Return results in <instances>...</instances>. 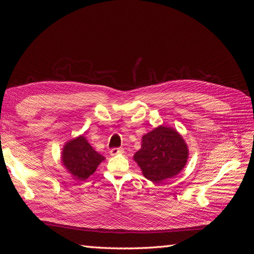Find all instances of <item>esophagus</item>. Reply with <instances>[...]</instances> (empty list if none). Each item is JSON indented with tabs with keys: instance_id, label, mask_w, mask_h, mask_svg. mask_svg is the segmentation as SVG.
I'll list each match as a JSON object with an SVG mask.
<instances>
[{
	"instance_id": "obj_1",
	"label": "esophagus",
	"mask_w": 254,
	"mask_h": 254,
	"mask_svg": "<svg viewBox=\"0 0 254 254\" xmlns=\"http://www.w3.org/2000/svg\"><path fill=\"white\" fill-rule=\"evenodd\" d=\"M109 152H110V156H117L123 152V149L122 148H112V149H110Z\"/></svg>"
}]
</instances>
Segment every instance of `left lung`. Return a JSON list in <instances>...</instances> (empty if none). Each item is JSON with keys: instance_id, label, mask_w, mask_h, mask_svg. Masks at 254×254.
<instances>
[{"instance_id": "obj_1", "label": "left lung", "mask_w": 254, "mask_h": 254, "mask_svg": "<svg viewBox=\"0 0 254 254\" xmlns=\"http://www.w3.org/2000/svg\"><path fill=\"white\" fill-rule=\"evenodd\" d=\"M188 158L189 147L182 135L164 125L144 134L141 148L133 156L145 178L156 183L178 175Z\"/></svg>"}]
</instances>
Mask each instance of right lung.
I'll return each mask as SVG.
<instances>
[{
    "mask_svg": "<svg viewBox=\"0 0 254 254\" xmlns=\"http://www.w3.org/2000/svg\"><path fill=\"white\" fill-rule=\"evenodd\" d=\"M104 160L83 134L67 141L61 151V163L76 181L87 180Z\"/></svg>",
    "mask_w": 254,
    "mask_h": 254,
    "instance_id": "obj_1",
    "label": "right lung"
}]
</instances>
